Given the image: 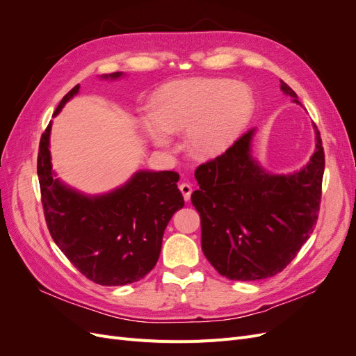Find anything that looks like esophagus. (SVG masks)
<instances>
[{"instance_id": "obj_1", "label": "esophagus", "mask_w": 356, "mask_h": 356, "mask_svg": "<svg viewBox=\"0 0 356 356\" xmlns=\"http://www.w3.org/2000/svg\"><path fill=\"white\" fill-rule=\"evenodd\" d=\"M179 190H181V193H182V196H184V200L188 202V200H190V196H191V193H193L191 186L188 184V182H182V184H179Z\"/></svg>"}]
</instances>
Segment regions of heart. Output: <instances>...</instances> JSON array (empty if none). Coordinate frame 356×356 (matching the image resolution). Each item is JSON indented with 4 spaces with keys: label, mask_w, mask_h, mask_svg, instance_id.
I'll list each match as a JSON object with an SVG mask.
<instances>
[{
    "label": "heart",
    "mask_w": 356,
    "mask_h": 356,
    "mask_svg": "<svg viewBox=\"0 0 356 356\" xmlns=\"http://www.w3.org/2000/svg\"><path fill=\"white\" fill-rule=\"evenodd\" d=\"M254 111L248 86L230 79L195 77L160 88L152 111L139 115V124L157 147H169L170 134L186 131L187 149L212 159L236 143Z\"/></svg>",
    "instance_id": "obj_1"
}]
</instances>
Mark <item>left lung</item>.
Wrapping results in <instances>:
<instances>
[{
	"label": "left lung",
	"mask_w": 356,
	"mask_h": 356,
	"mask_svg": "<svg viewBox=\"0 0 356 356\" xmlns=\"http://www.w3.org/2000/svg\"><path fill=\"white\" fill-rule=\"evenodd\" d=\"M281 89L300 104L282 80ZM254 132L200 165L195 172L200 188L191 195L200 215L202 251L232 281L282 272L314 232L321 203L325 156L318 129L309 163L289 175L268 174L252 159Z\"/></svg>",
	"instance_id": "obj_1"
}]
</instances>
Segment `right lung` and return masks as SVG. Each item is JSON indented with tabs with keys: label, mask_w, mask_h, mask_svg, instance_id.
<instances>
[{
	"label": "right lung",
	"mask_w": 356,
	"mask_h": 356,
	"mask_svg": "<svg viewBox=\"0 0 356 356\" xmlns=\"http://www.w3.org/2000/svg\"><path fill=\"white\" fill-rule=\"evenodd\" d=\"M123 72L104 74L115 80ZM80 86L59 102V114ZM51 123L40 139L37 174L53 241L92 282L117 286L143 279L156 266L169 220L184 207L174 170H139L106 195L86 196L55 178L50 161Z\"/></svg>",
	"instance_id": "add662e5"
}]
</instances>
